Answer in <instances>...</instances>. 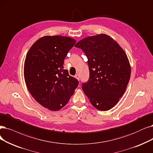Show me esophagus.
Masks as SVG:
<instances>
[{
	"instance_id": "obj_1",
	"label": "esophagus",
	"mask_w": 153,
	"mask_h": 153,
	"mask_svg": "<svg viewBox=\"0 0 153 153\" xmlns=\"http://www.w3.org/2000/svg\"><path fill=\"white\" fill-rule=\"evenodd\" d=\"M75 77L77 79V80H79V79H80V76H79V75L78 74H76V75H75Z\"/></svg>"
}]
</instances>
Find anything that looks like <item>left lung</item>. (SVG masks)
<instances>
[{"label":"left lung","instance_id":"left-lung-1","mask_svg":"<svg viewBox=\"0 0 153 153\" xmlns=\"http://www.w3.org/2000/svg\"><path fill=\"white\" fill-rule=\"evenodd\" d=\"M86 54L89 78L82 89L92 105L101 111L112 108L126 91L131 67L118 43L106 34L84 38L76 45Z\"/></svg>","mask_w":153,"mask_h":153}]
</instances>
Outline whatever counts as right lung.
<instances>
[{
	"instance_id": "add662e5",
	"label": "right lung",
	"mask_w": 153,
	"mask_h": 153,
	"mask_svg": "<svg viewBox=\"0 0 153 153\" xmlns=\"http://www.w3.org/2000/svg\"><path fill=\"white\" fill-rule=\"evenodd\" d=\"M76 40L62 36H45L28 51L24 65L28 91L38 103L57 111L69 101L79 81L64 69V61Z\"/></svg>"
}]
</instances>
